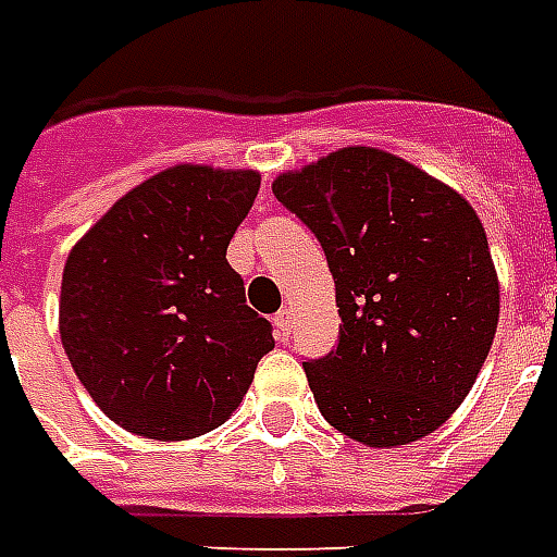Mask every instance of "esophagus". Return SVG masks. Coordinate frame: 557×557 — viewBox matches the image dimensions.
I'll return each instance as SVG.
<instances>
[{
    "label": "esophagus",
    "instance_id": "34e87169",
    "mask_svg": "<svg viewBox=\"0 0 557 557\" xmlns=\"http://www.w3.org/2000/svg\"><path fill=\"white\" fill-rule=\"evenodd\" d=\"M290 329H294V311L290 308H282V311L275 313V334L287 341L290 337Z\"/></svg>",
    "mask_w": 557,
    "mask_h": 557
}]
</instances>
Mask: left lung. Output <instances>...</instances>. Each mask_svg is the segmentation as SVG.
<instances>
[{"label": "left lung", "instance_id": "left-lung-1", "mask_svg": "<svg viewBox=\"0 0 557 557\" xmlns=\"http://www.w3.org/2000/svg\"><path fill=\"white\" fill-rule=\"evenodd\" d=\"M273 194L334 275L337 349L302 361L317 408L375 449L432 434L470 393L499 323L482 220L453 187L370 146L282 173Z\"/></svg>", "mask_w": 557, "mask_h": 557}]
</instances>
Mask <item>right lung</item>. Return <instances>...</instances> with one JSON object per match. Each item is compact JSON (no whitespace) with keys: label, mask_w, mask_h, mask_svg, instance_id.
Returning a JSON list of instances; mask_svg holds the SVG:
<instances>
[{"label":"right lung","mask_w":557,"mask_h":557,"mask_svg":"<svg viewBox=\"0 0 557 557\" xmlns=\"http://www.w3.org/2000/svg\"><path fill=\"white\" fill-rule=\"evenodd\" d=\"M261 175L178 164L146 178L73 246L61 343L125 432L187 441L223 425L275 346L225 261Z\"/></svg>","instance_id":"add662e5"}]
</instances>
